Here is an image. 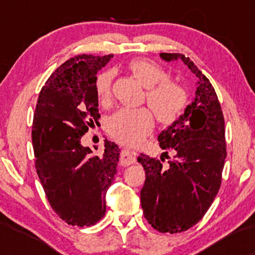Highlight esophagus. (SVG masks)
<instances>
[{
  "mask_svg": "<svg viewBox=\"0 0 255 255\" xmlns=\"http://www.w3.org/2000/svg\"><path fill=\"white\" fill-rule=\"evenodd\" d=\"M136 162V158H135V153L131 152L127 148L122 150L121 152V158H120V164L122 166H127L130 164H134Z\"/></svg>",
  "mask_w": 255,
  "mask_h": 255,
  "instance_id": "obj_1",
  "label": "esophagus"
}]
</instances>
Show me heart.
I'll return each instance as SVG.
<instances>
[{
    "label": "heart",
    "instance_id": "1",
    "mask_svg": "<svg viewBox=\"0 0 255 255\" xmlns=\"http://www.w3.org/2000/svg\"><path fill=\"white\" fill-rule=\"evenodd\" d=\"M133 77L146 89V101L156 114L160 124L171 125L182 115L188 104V93L182 85L169 80L168 73L162 66L139 58L128 64ZM114 74L110 71L99 73L95 81V90L102 103L109 101L113 89ZM154 116L147 108L121 109L109 119L107 129L118 141L134 145L141 141L152 130Z\"/></svg>",
    "mask_w": 255,
    "mask_h": 255
}]
</instances>
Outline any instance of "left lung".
<instances>
[{"label": "left lung", "mask_w": 255, "mask_h": 255, "mask_svg": "<svg viewBox=\"0 0 255 255\" xmlns=\"http://www.w3.org/2000/svg\"><path fill=\"white\" fill-rule=\"evenodd\" d=\"M166 62L181 60L198 78L195 98L184 113L158 135L170 150L160 157H137L146 180L140 200L146 221L160 233L188 230L204 217L219 191L227 157L224 118L216 91L191 58L162 52ZM164 155L169 160L164 164Z\"/></svg>", "instance_id": "8db88e82"}]
</instances>
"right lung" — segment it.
<instances>
[{
	"label": "right lung",
	"mask_w": 255,
	"mask_h": 255,
	"mask_svg": "<svg viewBox=\"0 0 255 255\" xmlns=\"http://www.w3.org/2000/svg\"><path fill=\"white\" fill-rule=\"evenodd\" d=\"M111 57L69 58L46 80L34 110L32 144L38 177L52 210L77 227L95 225L104 217L105 195L119 163L115 142L105 139L102 156L81 145V136L101 118L95 81Z\"/></svg>",
	"instance_id": "obj_1"
}]
</instances>
